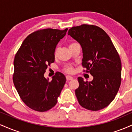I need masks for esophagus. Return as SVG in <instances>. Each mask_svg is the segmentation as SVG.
Here are the masks:
<instances>
[{"label": "esophagus", "mask_w": 132, "mask_h": 132, "mask_svg": "<svg viewBox=\"0 0 132 132\" xmlns=\"http://www.w3.org/2000/svg\"><path fill=\"white\" fill-rule=\"evenodd\" d=\"M66 79H67L68 81H69V80H72L73 79V78H72V76H66Z\"/></svg>", "instance_id": "34e87169"}]
</instances>
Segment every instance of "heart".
Returning a JSON list of instances; mask_svg holds the SVG:
<instances>
[{
  "instance_id": "b5f03b06",
  "label": "heart",
  "mask_w": 132,
  "mask_h": 132,
  "mask_svg": "<svg viewBox=\"0 0 132 132\" xmlns=\"http://www.w3.org/2000/svg\"><path fill=\"white\" fill-rule=\"evenodd\" d=\"M75 44H76V43H73L70 44V45H69V47H71V46H72V45H75ZM57 51H58V50H57V49H56L55 50H54V56H55L57 55ZM65 71H66V72H72V71H73V69H72V67H71V66H68V67H66V68H65Z\"/></svg>"
}]
</instances>
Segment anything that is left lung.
Instances as JSON below:
<instances>
[{
  "mask_svg": "<svg viewBox=\"0 0 132 132\" xmlns=\"http://www.w3.org/2000/svg\"><path fill=\"white\" fill-rule=\"evenodd\" d=\"M68 35L82 49V64L93 76L92 81L78 78L79 86L75 94L79 104L93 111L108 106L117 94L121 84L122 63L110 37L99 27L84 24L73 27Z\"/></svg>",
  "mask_w": 132,
  "mask_h": 132,
  "instance_id": "8db88e82",
  "label": "left lung"
}]
</instances>
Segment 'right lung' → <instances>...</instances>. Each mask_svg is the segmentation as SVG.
<instances>
[{"instance_id":"right-lung-1","label":"right lung","mask_w":132,"mask_h":132,"mask_svg":"<svg viewBox=\"0 0 132 132\" xmlns=\"http://www.w3.org/2000/svg\"><path fill=\"white\" fill-rule=\"evenodd\" d=\"M68 28L40 30L27 37L15 54L13 81L21 99L31 109L45 112L56 104L66 82V77L56 72L51 81L44 77L54 61L57 44Z\"/></svg>"}]
</instances>
